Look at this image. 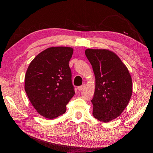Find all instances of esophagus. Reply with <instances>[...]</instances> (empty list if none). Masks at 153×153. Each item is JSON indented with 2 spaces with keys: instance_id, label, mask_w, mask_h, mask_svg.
<instances>
[{
  "instance_id": "34e87169",
  "label": "esophagus",
  "mask_w": 153,
  "mask_h": 153,
  "mask_svg": "<svg viewBox=\"0 0 153 153\" xmlns=\"http://www.w3.org/2000/svg\"><path fill=\"white\" fill-rule=\"evenodd\" d=\"M84 86H85V84H83V85H82V86H78L77 87V90H78L79 91H80V90H82L83 88H84Z\"/></svg>"
}]
</instances>
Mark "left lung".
I'll return each instance as SVG.
<instances>
[{
    "label": "left lung",
    "instance_id": "8db88e82",
    "mask_svg": "<svg viewBox=\"0 0 153 153\" xmlns=\"http://www.w3.org/2000/svg\"><path fill=\"white\" fill-rule=\"evenodd\" d=\"M85 54L95 76L92 115L98 120L108 122L118 117L128 105L132 94L130 74L113 51L88 48Z\"/></svg>",
    "mask_w": 153,
    "mask_h": 153
}]
</instances>
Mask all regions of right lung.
Instances as JSON below:
<instances>
[{"label": "right lung", "instance_id": "add662e5", "mask_svg": "<svg viewBox=\"0 0 153 153\" xmlns=\"http://www.w3.org/2000/svg\"><path fill=\"white\" fill-rule=\"evenodd\" d=\"M74 49L66 46L45 49L31 62L25 76V91L36 111L47 119L65 113L75 94L69 61Z\"/></svg>", "mask_w": 153, "mask_h": 153}]
</instances>
